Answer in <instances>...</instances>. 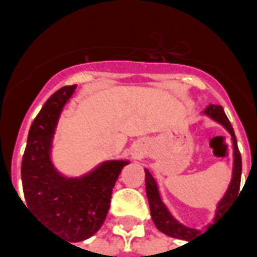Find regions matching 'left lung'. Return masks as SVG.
Wrapping results in <instances>:
<instances>
[{
	"label": "left lung",
	"instance_id": "1",
	"mask_svg": "<svg viewBox=\"0 0 257 257\" xmlns=\"http://www.w3.org/2000/svg\"><path fill=\"white\" fill-rule=\"evenodd\" d=\"M202 115H206L210 118L212 121H215L216 123H219L221 128H224L227 134L230 135V139H231V146H232V173H231V180L230 184L227 187L226 193L221 197L220 201L216 205L215 210V217L213 221L219 217V216L226 210L228 204L231 202V199L234 197H237L239 193V184H241V173H242V160H241V154L238 150L237 139H235V134H234V129H232L231 123L227 118L226 112L223 110V107L217 106V104H209V106L205 107L204 111H201ZM146 173V193H147V199H149V205H150V213L151 219L154 221L156 227L164 234H167L169 237L179 238V239H186L190 241L193 239L197 234L198 230L191 228V227L184 226L183 223L180 221L172 215V212L169 210L167 204L164 202L162 195L158 189V183L154 179V176L151 175L150 171L145 168Z\"/></svg>",
	"mask_w": 257,
	"mask_h": 257
}]
</instances>
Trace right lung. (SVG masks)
<instances>
[{
	"mask_svg": "<svg viewBox=\"0 0 257 257\" xmlns=\"http://www.w3.org/2000/svg\"><path fill=\"white\" fill-rule=\"evenodd\" d=\"M77 85L55 92L31 123L22 161L29 210L70 242L92 237L103 226L119 173L129 160H108L81 176H66L52 160L53 139L64 107Z\"/></svg>",
	"mask_w": 257,
	"mask_h": 257,
	"instance_id": "obj_1",
	"label": "right lung"
}]
</instances>
